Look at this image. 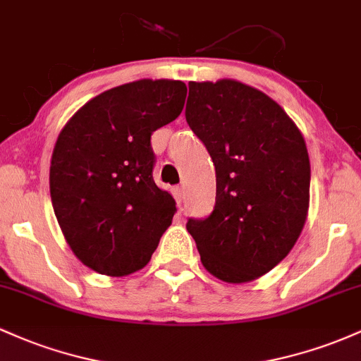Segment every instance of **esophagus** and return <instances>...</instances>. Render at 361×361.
Wrapping results in <instances>:
<instances>
[{
  "label": "esophagus",
  "instance_id": "34e87169",
  "mask_svg": "<svg viewBox=\"0 0 361 361\" xmlns=\"http://www.w3.org/2000/svg\"><path fill=\"white\" fill-rule=\"evenodd\" d=\"M173 195H174V200L178 202V205H181V202H183V199H185V188L176 187L173 190Z\"/></svg>",
  "mask_w": 361,
  "mask_h": 361
}]
</instances>
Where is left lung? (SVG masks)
Returning <instances> with one entry per match:
<instances>
[{
    "mask_svg": "<svg viewBox=\"0 0 361 361\" xmlns=\"http://www.w3.org/2000/svg\"><path fill=\"white\" fill-rule=\"evenodd\" d=\"M185 116L216 166V205L190 219L202 265L224 283L259 279L302 235L310 204V159L286 111L233 78L190 82Z\"/></svg>",
    "mask_w": 361,
    "mask_h": 361,
    "instance_id": "1",
    "label": "left lung"
}]
</instances>
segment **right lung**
<instances>
[{
	"mask_svg": "<svg viewBox=\"0 0 361 361\" xmlns=\"http://www.w3.org/2000/svg\"><path fill=\"white\" fill-rule=\"evenodd\" d=\"M187 85L142 78L82 106L59 132L49 190L71 252L99 274L121 277L149 264L176 204L152 178L150 135L180 116Z\"/></svg>",
	"mask_w": 361,
	"mask_h": 361,
	"instance_id": "1",
	"label": "right lung"
}]
</instances>
